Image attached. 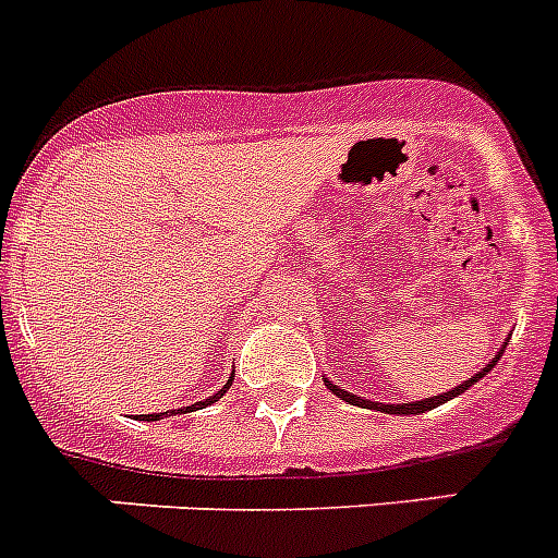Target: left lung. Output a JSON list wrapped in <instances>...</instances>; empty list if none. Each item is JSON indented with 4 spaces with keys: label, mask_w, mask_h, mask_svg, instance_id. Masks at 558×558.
Instances as JSON below:
<instances>
[{
    "label": "left lung",
    "mask_w": 558,
    "mask_h": 558,
    "mask_svg": "<svg viewBox=\"0 0 558 558\" xmlns=\"http://www.w3.org/2000/svg\"><path fill=\"white\" fill-rule=\"evenodd\" d=\"M500 354H502V352H500ZM500 354H497V357L492 360L489 366L483 368V372H477L475 377H470V379H463L461 386L452 388V391L438 393V397H430V399H422V402H402V405H383V402H368V399H360V397H354V393H349V391H340V388H338V386H332V383H329V379H324V383H327V386H329V391L338 393L340 399H347L349 405L372 408V411H379V413H425V411H433V408H438V405H441V402H447V399L458 397V393L470 391V386H475V383H477V379L483 377V374L492 372V368H495V363H497V360H500Z\"/></svg>",
    "instance_id": "obj_1"
}]
</instances>
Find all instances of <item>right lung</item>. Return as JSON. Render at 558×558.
<instances>
[{
    "instance_id": "obj_1",
    "label": "right lung",
    "mask_w": 558,
    "mask_h": 558,
    "mask_svg": "<svg viewBox=\"0 0 558 558\" xmlns=\"http://www.w3.org/2000/svg\"><path fill=\"white\" fill-rule=\"evenodd\" d=\"M229 386H231V379H229V383H226L223 388H220L218 393H215V397H209V399H206V402H195V405H190V408H186V411H198V408H206V405H211V402H218V399L223 397L226 391H229ZM179 413H184V408H179ZM153 418H159V413H142V422H153Z\"/></svg>"
}]
</instances>
